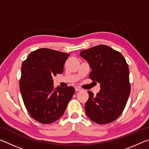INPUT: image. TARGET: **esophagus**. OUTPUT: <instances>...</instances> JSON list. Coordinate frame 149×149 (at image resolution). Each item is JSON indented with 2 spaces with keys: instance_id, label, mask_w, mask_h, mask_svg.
<instances>
[{
  "instance_id": "obj_1",
  "label": "esophagus",
  "mask_w": 149,
  "mask_h": 149,
  "mask_svg": "<svg viewBox=\"0 0 149 149\" xmlns=\"http://www.w3.org/2000/svg\"><path fill=\"white\" fill-rule=\"evenodd\" d=\"M75 91L78 92V91H81L82 89H81V88H79V87H75Z\"/></svg>"
}]
</instances>
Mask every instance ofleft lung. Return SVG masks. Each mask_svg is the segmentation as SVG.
I'll return each mask as SVG.
<instances>
[{"mask_svg":"<svg viewBox=\"0 0 149 149\" xmlns=\"http://www.w3.org/2000/svg\"><path fill=\"white\" fill-rule=\"evenodd\" d=\"M79 55L89 63L92 71L89 78L100 84L97 95L88 91L85 103L87 116L99 124L115 121L124 110L130 94L129 67L124 57L104 45L81 51Z\"/></svg>","mask_w":149,"mask_h":149,"instance_id":"left-lung-1","label":"left lung"}]
</instances>
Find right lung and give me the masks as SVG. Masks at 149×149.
Masks as SVG:
<instances>
[{
	"mask_svg": "<svg viewBox=\"0 0 149 149\" xmlns=\"http://www.w3.org/2000/svg\"><path fill=\"white\" fill-rule=\"evenodd\" d=\"M69 54L49 49L31 52L21 69L19 89L27 110L42 123H51L64 114L75 93L74 88L58 86L52 77L62 74Z\"/></svg>",
	"mask_w": 149,
	"mask_h": 149,
	"instance_id": "add662e5",
	"label": "right lung"
}]
</instances>
